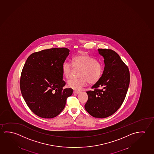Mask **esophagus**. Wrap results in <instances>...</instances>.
<instances>
[{"instance_id": "1", "label": "esophagus", "mask_w": 154, "mask_h": 154, "mask_svg": "<svg viewBox=\"0 0 154 154\" xmlns=\"http://www.w3.org/2000/svg\"><path fill=\"white\" fill-rule=\"evenodd\" d=\"M80 92V91H73V93H76V94H78V93H79Z\"/></svg>"}]
</instances>
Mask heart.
<instances>
[{"label": "heart", "mask_w": 154, "mask_h": 154, "mask_svg": "<svg viewBox=\"0 0 154 154\" xmlns=\"http://www.w3.org/2000/svg\"><path fill=\"white\" fill-rule=\"evenodd\" d=\"M72 64L64 63L62 70L63 76L66 79L70 78L73 67L80 69L78 79H71L68 81L69 88L74 90H80L88 83L92 85L100 79L103 72V66L100 62L86 54H80L73 57Z\"/></svg>", "instance_id": "b5f03b06"}]
</instances>
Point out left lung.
Wrapping results in <instances>:
<instances>
[{"label":"left lung","instance_id":"obj_1","mask_svg":"<svg viewBox=\"0 0 154 154\" xmlns=\"http://www.w3.org/2000/svg\"><path fill=\"white\" fill-rule=\"evenodd\" d=\"M104 58L105 68L100 79L87 91L86 111L97 118L111 116L123 103L128 89L130 73L118 54L109 49H99Z\"/></svg>","mask_w":154,"mask_h":154}]
</instances>
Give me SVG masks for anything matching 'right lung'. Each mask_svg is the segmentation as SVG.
Returning <instances> with one entry per match:
<instances>
[{
  "mask_svg": "<svg viewBox=\"0 0 154 154\" xmlns=\"http://www.w3.org/2000/svg\"><path fill=\"white\" fill-rule=\"evenodd\" d=\"M68 48H54L29 56L21 74V94L28 107L42 118L57 116L66 106L72 88H64L62 66L69 54Z\"/></svg>",
  "mask_w": 154,
  "mask_h": 154,
  "instance_id": "1",
  "label": "right lung"
}]
</instances>
